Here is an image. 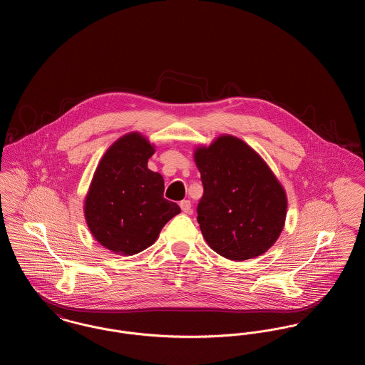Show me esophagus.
<instances>
[{"instance_id": "1", "label": "esophagus", "mask_w": 365, "mask_h": 365, "mask_svg": "<svg viewBox=\"0 0 365 365\" xmlns=\"http://www.w3.org/2000/svg\"><path fill=\"white\" fill-rule=\"evenodd\" d=\"M180 208L185 212V213H191V202L189 200H183L180 202Z\"/></svg>"}]
</instances>
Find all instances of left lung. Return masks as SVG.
<instances>
[{
	"instance_id": "left-lung-1",
	"label": "left lung",
	"mask_w": 365,
	"mask_h": 365,
	"mask_svg": "<svg viewBox=\"0 0 365 365\" xmlns=\"http://www.w3.org/2000/svg\"><path fill=\"white\" fill-rule=\"evenodd\" d=\"M204 195L198 223L212 250L243 261L264 255L278 241L287 195L264 158L242 139L222 134L192 152Z\"/></svg>"
}]
</instances>
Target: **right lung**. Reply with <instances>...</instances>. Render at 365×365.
Returning a JSON list of instances; mask_svg holds the SVG:
<instances>
[{"label":"right lung","mask_w":365,"mask_h":365,"mask_svg":"<svg viewBox=\"0 0 365 365\" xmlns=\"http://www.w3.org/2000/svg\"><path fill=\"white\" fill-rule=\"evenodd\" d=\"M156 145L138 131L116 139L101 157L83 213L94 240L115 255L133 256L156 242L179 205L163 197L164 179L148 168Z\"/></svg>","instance_id":"1"}]
</instances>
